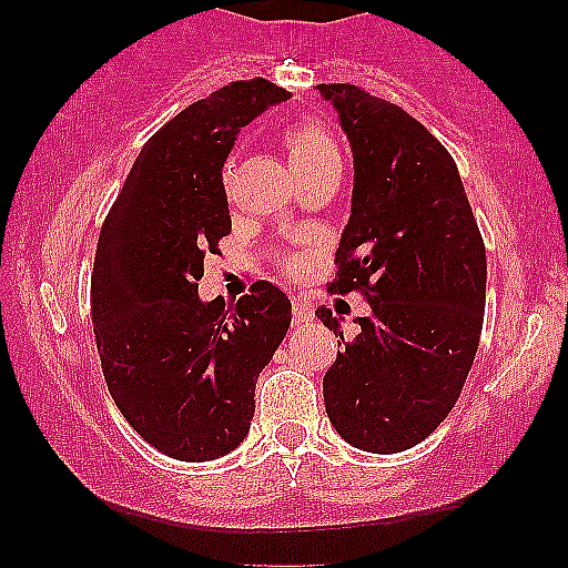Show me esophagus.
Listing matches in <instances>:
<instances>
[{
    "label": "esophagus",
    "instance_id": "esophagus-1",
    "mask_svg": "<svg viewBox=\"0 0 568 568\" xmlns=\"http://www.w3.org/2000/svg\"><path fill=\"white\" fill-rule=\"evenodd\" d=\"M291 310H293V321L296 323L312 321V315H315V306H312V302H306L304 296H293Z\"/></svg>",
    "mask_w": 568,
    "mask_h": 568
}]
</instances>
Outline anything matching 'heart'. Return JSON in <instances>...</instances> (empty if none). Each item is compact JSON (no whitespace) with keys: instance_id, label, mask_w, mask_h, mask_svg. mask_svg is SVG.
Masks as SVG:
<instances>
[{"instance_id":"obj_1","label":"heart","mask_w":568,"mask_h":568,"mask_svg":"<svg viewBox=\"0 0 568 568\" xmlns=\"http://www.w3.org/2000/svg\"><path fill=\"white\" fill-rule=\"evenodd\" d=\"M283 146L285 152H288V160L298 179L321 171L325 165H338V160H342L334 133H331V128L325 125L323 120H317V116H298L291 125H285ZM232 162H226L224 173H221L224 189L232 186ZM285 266H288V270H296L298 262L288 258Z\"/></svg>"}]
</instances>
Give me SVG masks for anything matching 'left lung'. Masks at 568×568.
<instances>
[{
    "label": "left lung",
    "mask_w": 568,
    "mask_h": 568,
    "mask_svg": "<svg viewBox=\"0 0 568 568\" xmlns=\"http://www.w3.org/2000/svg\"><path fill=\"white\" fill-rule=\"evenodd\" d=\"M317 90L334 101L355 154L349 224L331 293L371 304L323 376L331 425L371 454L416 446L459 400L486 306V247L446 146L406 109L357 84Z\"/></svg>",
    "instance_id": "1"
}]
</instances>
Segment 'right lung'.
I'll list each match as a JSON object with an SVG mask.
<instances>
[{
    "label": "right lung",
    "mask_w": 568,
    "mask_h": 568,
    "mask_svg": "<svg viewBox=\"0 0 568 568\" xmlns=\"http://www.w3.org/2000/svg\"><path fill=\"white\" fill-rule=\"evenodd\" d=\"M288 98L237 80L162 125L130 168L98 234L90 312L103 379L158 452L207 462L245 440L256 379L291 325V302L258 280L237 304H202L205 253L232 232L224 168L240 128Z\"/></svg>",
    "instance_id": "add662e5"
}]
</instances>
